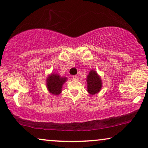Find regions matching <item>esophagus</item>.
Instances as JSON below:
<instances>
[{
	"label": "esophagus",
	"mask_w": 148,
	"mask_h": 148,
	"mask_svg": "<svg viewBox=\"0 0 148 148\" xmlns=\"http://www.w3.org/2000/svg\"><path fill=\"white\" fill-rule=\"evenodd\" d=\"M72 79H73V80H78L79 77H78V76H77V75H73L72 77Z\"/></svg>",
	"instance_id": "34e87169"
}]
</instances>
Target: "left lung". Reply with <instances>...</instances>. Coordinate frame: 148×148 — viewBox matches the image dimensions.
Here are the masks:
<instances>
[{
  "label": "left lung",
  "instance_id": "left-lung-1",
  "mask_svg": "<svg viewBox=\"0 0 148 148\" xmlns=\"http://www.w3.org/2000/svg\"><path fill=\"white\" fill-rule=\"evenodd\" d=\"M87 91L90 95H95L101 90L102 87L101 79L96 71H90L88 75L87 78Z\"/></svg>",
  "mask_w": 148,
  "mask_h": 148
}]
</instances>
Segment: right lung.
Wrapping results in <instances>:
<instances>
[{
	"label": "right lung",
	"mask_w": 148,
	"mask_h": 148,
	"mask_svg": "<svg viewBox=\"0 0 148 148\" xmlns=\"http://www.w3.org/2000/svg\"><path fill=\"white\" fill-rule=\"evenodd\" d=\"M66 81L67 78L65 77H61L57 74H51L47 79V89L51 94L58 95L61 93L62 85Z\"/></svg>",
	"instance_id": "right-lung-1"
}]
</instances>
